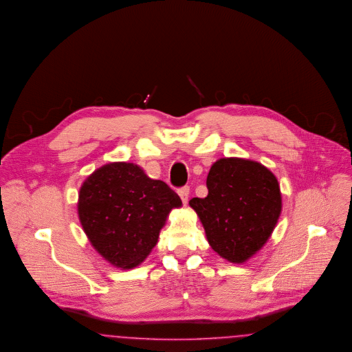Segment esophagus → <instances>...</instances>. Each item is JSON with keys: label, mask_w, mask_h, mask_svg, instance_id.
Instances as JSON below:
<instances>
[{"label": "esophagus", "mask_w": 352, "mask_h": 352, "mask_svg": "<svg viewBox=\"0 0 352 352\" xmlns=\"http://www.w3.org/2000/svg\"><path fill=\"white\" fill-rule=\"evenodd\" d=\"M178 195L182 199L183 204H187L188 201V195H190V187L184 186L182 188L178 190Z\"/></svg>", "instance_id": "obj_1"}]
</instances>
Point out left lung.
Segmentation results:
<instances>
[{
    "label": "left lung",
    "instance_id": "obj_1",
    "mask_svg": "<svg viewBox=\"0 0 352 352\" xmlns=\"http://www.w3.org/2000/svg\"><path fill=\"white\" fill-rule=\"evenodd\" d=\"M208 195L192 197L212 249L232 263H243L259 252L281 212L276 177L259 162L220 158L207 177Z\"/></svg>",
    "mask_w": 352,
    "mask_h": 352
}]
</instances>
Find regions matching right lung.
<instances>
[{
  "label": "right lung",
  "mask_w": 352,
  "mask_h": 352,
  "mask_svg": "<svg viewBox=\"0 0 352 352\" xmlns=\"http://www.w3.org/2000/svg\"><path fill=\"white\" fill-rule=\"evenodd\" d=\"M182 200L162 181L131 162H111L90 174L78 194L85 234L107 262L139 266L155 248L160 230Z\"/></svg>",
  "instance_id": "obj_1"
}]
</instances>
